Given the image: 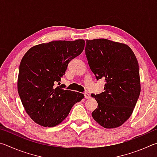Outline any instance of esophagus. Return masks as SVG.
Returning <instances> with one entry per match:
<instances>
[{
  "instance_id": "esophagus-1",
  "label": "esophagus",
  "mask_w": 157,
  "mask_h": 157,
  "mask_svg": "<svg viewBox=\"0 0 157 157\" xmlns=\"http://www.w3.org/2000/svg\"><path fill=\"white\" fill-rule=\"evenodd\" d=\"M84 98H86V99H89V98H91L90 95L89 94H87V93H84Z\"/></svg>"
}]
</instances>
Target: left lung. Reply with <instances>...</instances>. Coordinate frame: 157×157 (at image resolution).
Returning a JSON list of instances; mask_svg holds the SVG:
<instances>
[{"label": "left lung", "mask_w": 157, "mask_h": 157, "mask_svg": "<svg viewBox=\"0 0 157 157\" xmlns=\"http://www.w3.org/2000/svg\"><path fill=\"white\" fill-rule=\"evenodd\" d=\"M85 53L97 80L105 81L104 92L91 94L98 102L92 117L105 128L120 127L131 116L140 93L136 57L127 45L106 39H87Z\"/></svg>", "instance_id": "8db88e82"}]
</instances>
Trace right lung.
<instances>
[{"instance_id":"right-lung-1","label":"right lung","mask_w":157,"mask_h":157,"mask_svg":"<svg viewBox=\"0 0 157 157\" xmlns=\"http://www.w3.org/2000/svg\"><path fill=\"white\" fill-rule=\"evenodd\" d=\"M84 39L55 41L32 47L21 59L17 88L21 102L36 123L52 127L68 116L84 94L55 86L71 60L84 50Z\"/></svg>"}]
</instances>
